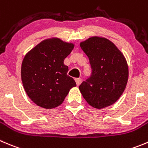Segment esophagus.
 Wrapping results in <instances>:
<instances>
[{
	"label": "esophagus",
	"instance_id": "obj_1",
	"mask_svg": "<svg viewBox=\"0 0 148 148\" xmlns=\"http://www.w3.org/2000/svg\"><path fill=\"white\" fill-rule=\"evenodd\" d=\"M75 82H76V83H77V86H79V85H80L81 79H80V78H76V79H75Z\"/></svg>",
	"mask_w": 148,
	"mask_h": 148
}]
</instances>
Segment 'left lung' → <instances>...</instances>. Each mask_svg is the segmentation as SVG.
I'll list each match as a JSON object with an SVG mask.
<instances>
[{
    "instance_id": "8db88e82",
    "label": "left lung",
    "mask_w": 148,
    "mask_h": 148,
    "mask_svg": "<svg viewBox=\"0 0 148 148\" xmlns=\"http://www.w3.org/2000/svg\"><path fill=\"white\" fill-rule=\"evenodd\" d=\"M89 58L92 72L79 87L90 106L103 109L115 103L126 87L128 66L121 51L110 40L92 36L79 44Z\"/></svg>"
}]
</instances>
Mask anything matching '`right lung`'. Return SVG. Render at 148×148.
<instances>
[{
  "label": "right lung",
  "mask_w": 148,
  "mask_h": 148,
  "mask_svg": "<svg viewBox=\"0 0 148 148\" xmlns=\"http://www.w3.org/2000/svg\"><path fill=\"white\" fill-rule=\"evenodd\" d=\"M74 44L57 37L47 38L26 53L22 62L23 88L30 100L45 109L58 107L70 90L75 87L64 59Z\"/></svg>",
  "instance_id": "right-lung-1"
}]
</instances>
